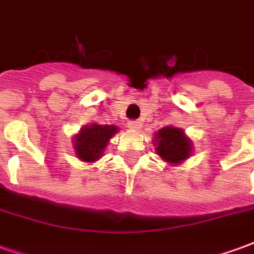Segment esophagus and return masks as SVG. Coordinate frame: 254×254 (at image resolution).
Masks as SVG:
<instances>
[{
	"instance_id": "1",
	"label": "esophagus",
	"mask_w": 254,
	"mask_h": 254,
	"mask_svg": "<svg viewBox=\"0 0 254 254\" xmlns=\"http://www.w3.org/2000/svg\"><path fill=\"white\" fill-rule=\"evenodd\" d=\"M127 127L132 130H138L141 127V122L140 121H129L127 122Z\"/></svg>"
}]
</instances>
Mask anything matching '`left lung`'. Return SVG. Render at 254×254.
<instances>
[{
	"instance_id": "obj_1",
	"label": "left lung",
	"mask_w": 254,
	"mask_h": 254,
	"mask_svg": "<svg viewBox=\"0 0 254 254\" xmlns=\"http://www.w3.org/2000/svg\"><path fill=\"white\" fill-rule=\"evenodd\" d=\"M152 143L156 154L171 166L184 163L193 152V144L185 130L171 125L162 127L155 133Z\"/></svg>"
}]
</instances>
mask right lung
Returning <instances> with one entry per match:
<instances>
[{"label": "right lung", "instance_id": "obj_1", "mask_svg": "<svg viewBox=\"0 0 254 254\" xmlns=\"http://www.w3.org/2000/svg\"><path fill=\"white\" fill-rule=\"evenodd\" d=\"M120 130L116 125L91 124L83 127L72 138L73 149L78 159L85 163H95L103 156L110 138Z\"/></svg>", "mask_w": 254, "mask_h": 254}]
</instances>
